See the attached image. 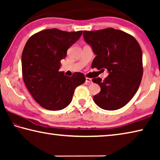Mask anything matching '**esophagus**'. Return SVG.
<instances>
[{"label":"esophagus","instance_id":"esophagus-1","mask_svg":"<svg viewBox=\"0 0 160 160\" xmlns=\"http://www.w3.org/2000/svg\"><path fill=\"white\" fill-rule=\"evenodd\" d=\"M86 82H88V83H92V79H91V78H86Z\"/></svg>","mask_w":160,"mask_h":160}]
</instances>
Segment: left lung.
Instances as JSON below:
<instances>
[{"mask_svg": "<svg viewBox=\"0 0 160 160\" xmlns=\"http://www.w3.org/2000/svg\"><path fill=\"white\" fill-rule=\"evenodd\" d=\"M83 37L96 54L92 68L107 69L109 73L103 80L92 79L101 88L93 97L94 103L105 110L122 108L133 97L141 82L142 53L138 42L131 34L113 28L84 31Z\"/></svg>", "mask_w": 160, "mask_h": 160, "instance_id": "obj_1", "label": "left lung"}]
</instances>
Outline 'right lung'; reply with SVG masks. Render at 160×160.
<instances>
[{"label":"right lung","instance_id":"add662e5","mask_svg":"<svg viewBox=\"0 0 160 160\" xmlns=\"http://www.w3.org/2000/svg\"><path fill=\"white\" fill-rule=\"evenodd\" d=\"M82 31L66 32L47 29L32 35L22 53V78L29 93L40 106L51 111L61 110L71 102L78 86L85 82L82 72L72 77L59 72L61 60L76 42Z\"/></svg>","mask_w":160,"mask_h":160}]
</instances>
